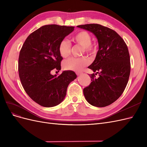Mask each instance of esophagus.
Segmentation results:
<instances>
[{
	"label": "esophagus",
	"mask_w": 147,
	"mask_h": 147,
	"mask_svg": "<svg viewBox=\"0 0 147 147\" xmlns=\"http://www.w3.org/2000/svg\"><path fill=\"white\" fill-rule=\"evenodd\" d=\"M82 74V73L81 72H76V74L78 75H78H80Z\"/></svg>",
	"instance_id": "obj_1"
}]
</instances>
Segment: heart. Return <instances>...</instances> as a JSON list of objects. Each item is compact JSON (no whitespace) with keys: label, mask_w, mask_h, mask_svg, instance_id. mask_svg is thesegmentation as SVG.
<instances>
[{"label":"heart","mask_w":147,"mask_h":147,"mask_svg":"<svg viewBox=\"0 0 147 147\" xmlns=\"http://www.w3.org/2000/svg\"><path fill=\"white\" fill-rule=\"evenodd\" d=\"M72 40L78 45L83 48V52L90 55H94L96 53V48L92 45V37L91 34L85 30H81L75 34L72 37ZM58 50L60 55L67 58L71 52V45L66 40H63L59 43ZM90 64V60L86 57H82L80 58L72 57L65 61L64 63V67L66 70L80 71L83 67Z\"/></svg>","instance_id":"b5f03b06"}]
</instances>
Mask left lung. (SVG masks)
Here are the masks:
<instances>
[{"mask_svg": "<svg viewBox=\"0 0 147 147\" xmlns=\"http://www.w3.org/2000/svg\"><path fill=\"white\" fill-rule=\"evenodd\" d=\"M78 28L95 35L99 50L94 62L88 67L99 74L90 75L91 82L83 89L86 100L91 105L104 107L112 104L123 94L131 71L130 56L124 40L109 28L98 24L80 25Z\"/></svg>", "mask_w": 147, "mask_h": 147, "instance_id": "1", "label": "left lung"}]
</instances>
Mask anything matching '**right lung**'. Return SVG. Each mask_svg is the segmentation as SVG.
Instances as JSON below:
<instances>
[{
    "instance_id": "1",
    "label": "right lung",
    "mask_w": 147,
    "mask_h": 147,
    "mask_svg": "<svg viewBox=\"0 0 147 147\" xmlns=\"http://www.w3.org/2000/svg\"><path fill=\"white\" fill-rule=\"evenodd\" d=\"M74 30L73 26L50 24L31 33L22 47L18 72L24 90L34 102L45 107L59 104L65 98L69 83L77 78L73 71L59 76L51 74L61 70L63 60L58 50L61 40Z\"/></svg>"
}]
</instances>
